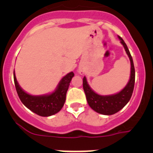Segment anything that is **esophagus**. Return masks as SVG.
Here are the masks:
<instances>
[{"instance_id": "esophagus-1", "label": "esophagus", "mask_w": 153, "mask_h": 153, "mask_svg": "<svg viewBox=\"0 0 153 153\" xmlns=\"http://www.w3.org/2000/svg\"><path fill=\"white\" fill-rule=\"evenodd\" d=\"M79 73H81V74H83V73H82V72H81V71H80V72H79Z\"/></svg>"}]
</instances>
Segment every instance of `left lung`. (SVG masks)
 <instances>
[{
  "instance_id": "left-lung-1",
  "label": "left lung",
  "mask_w": 153,
  "mask_h": 153,
  "mask_svg": "<svg viewBox=\"0 0 153 153\" xmlns=\"http://www.w3.org/2000/svg\"><path fill=\"white\" fill-rule=\"evenodd\" d=\"M121 44L123 45L124 49L129 56L131 63L130 78L126 86L122 90L116 94L109 96L99 95L93 91L89 86L86 76L83 79V90L86 94V100L89 106L97 113L102 115H113L122 109L128 103L132 97L135 84V68L132 56L130 54L126 44L122 37L118 36Z\"/></svg>"
}]
</instances>
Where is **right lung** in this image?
Returning a JSON list of instances; mask_svg holds the SVG:
<instances>
[{
	"mask_svg": "<svg viewBox=\"0 0 153 153\" xmlns=\"http://www.w3.org/2000/svg\"><path fill=\"white\" fill-rule=\"evenodd\" d=\"M74 74L70 72L60 81L56 90L47 95L33 96L23 90L16 79L13 71V80L18 97L27 108L40 117H50L60 111L64 105L66 95Z\"/></svg>",
	"mask_w": 153,
	"mask_h": 153,
	"instance_id": "obj_1",
	"label": "right lung"
}]
</instances>
